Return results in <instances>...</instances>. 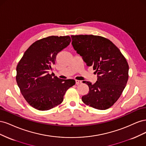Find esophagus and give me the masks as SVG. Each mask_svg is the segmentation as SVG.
<instances>
[{
    "instance_id": "esophagus-1",
    "label": "esophagus",
    "mask_w": 146,
    "mask_h": 146,
    "mask_svg": "<svg viewBox=\"0 0 146 146\" xmlns=\"http://www.w3.org/2000/svg\"><path fill=\"white\" fill-rule=\"evenodd\" d=\"M76 83L77 84V85H79V84L82 83V81H80V80H76Z\"/></svg>"
}]
</instances>
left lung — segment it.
<instances>
[{
	"label": "left lung",
	"mask_w": 146,
	"mask_h": 146,
	"mask_svg": "<svg viewBox=\"0 0 146 146\" xmlns=\"http://www.w3.org/2000/svg\"><path fill=\"white\" fill-rule=\"evenodd\" d=\"M72 45L88 66L98 75L94 84L83 81L89 92L82 100L98 110L110 108L120 98L129 78V64L120 50L102 36L92 35H72Z\"/></svg>",
	"instance_id": "1"
}]
</instances>
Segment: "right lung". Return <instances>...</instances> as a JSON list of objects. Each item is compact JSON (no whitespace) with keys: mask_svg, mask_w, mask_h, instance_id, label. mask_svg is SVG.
<instances>
[{"mask_svg":"<svg viewBox=\"0 0 146 146\" xmlns=\"http://www.w3.org/2000/svg\"><path fill=\"white\" fill-rule=\"evenodd\" d=\"M70 36H50L35 41L26 50L16 67V79L21 94L34 108L46 111L62 102L64 95L76 84L49 72L57 54L70 42Z\"/></svg>","mask_w":146,"mask_h":146,"instance_id":"obj_1","label":"right lung"}]
</instances>
